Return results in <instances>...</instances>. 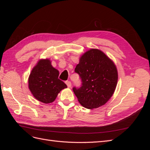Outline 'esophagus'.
I'll use <instances>...</instances> for the list:
<instances>
[{"instance_id": "34e87169", "label": "esophagus", "mask_w": 150, "mask_h": 150, "mask_svg": "<svg viewBox=\"0 0 150 150\" xmlns=\"http://www.w3.org/2000/svg\"><path fill=\"white\" fill-rule=\"evenodd\" d=\"M66 85H67V86L68 88H71V81H66Z\"/></svg>"}]
</instances>
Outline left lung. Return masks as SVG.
<instances>
[{
  "instance_id": "obj_1",
  "label": "left lung",
  "mask_w": 150,
  "mask_h": 150,
  "mask_svg": "<svg viewBox=\"0 0 150 150\" xmlns=\"http://www.w3.org/2000/svg\"><path fill=\"white\" fill-rule=\"evenodd\" d=\"M74 71L82 84L73 91L83 107H100L111 98L117 83V71L114 62L99 49H91L80 57Z\"/></svg>"
}]
</instances>
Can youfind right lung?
Returning a JSON list of instances; mask_svg holds the SVG:
<instances>
[{"label":"right lung","mask_w":150,"mask_h":150,"mask_svg":"<svg viewBox=\"0 0 150 150\" xmlns=\"http://www.w3.org/2000/svg\"><path fill=\"white\" fill-rule=\"evenodd\" d=\"M59 72L48 59H40L29 77V88L34 97L45 104L52 103L67 85L58 78Z\"/></svg>","instance_id":"right-lung-1"}]
</instances>
